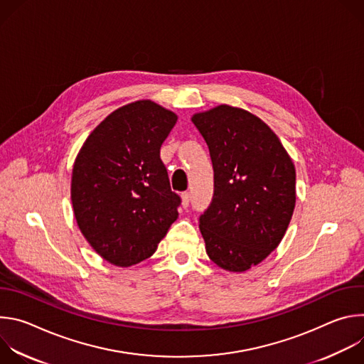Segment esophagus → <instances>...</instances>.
<instances>
[{
	"label": "esophagus",
	"instance_id": "esophagus-1",
	"mask_svg": "<svg viewBox=\"0 0 364 364\" xmlns=\"http://www.w3.org/2000/svg\"><path fill=\"white\" fill-rule=\"evenodd\" d=\"M188 203H190V194L187 191L181 193V205L184 207V209H187L188 207Z\"/></svg>",
	"mask_w": 364,
	"mask_h": 364
}]
</instances>
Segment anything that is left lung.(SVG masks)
Here are the masks:
<instances>
[{"label":"left lung","instance_id":"8db88e82","mask_svg":"<svg viewBox=\"0 0 364 364\" xmlns=\"http://www.w3.org/2000/svg\"><path fill=\"white\" fill-rule=\"evenodd\" d=\"M210 151L215 191L200 216L212 261L243 272L277 249L295 207V167L279 138L247 111L220 105L191 118Z\"/></svg>","mask_w":364,"mask_h":364}]
</instances>
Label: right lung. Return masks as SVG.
<instances>
[{
  "instance_id": "right-lung-1",
  "label": "right lung",
  "mask_w": 364,
  "mask_h": 364,
  "mask_svg": "<svg viewBox=\"0 0 364 364\" xmlns=\"http://www.w3.org/2000/svg\"><path fill=\"white\" fill-rule=\"evenodd\" d=\"M177 115L151 100L102 121L73 166L72 204L80 232L108 262L131 267L157 249L178 218L160 149Z\"/></svg>"
}]
</instances>
